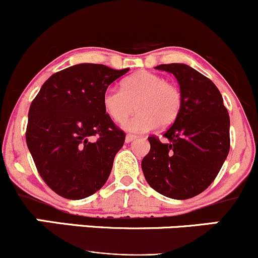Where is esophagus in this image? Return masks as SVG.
Wrapping results in <instances>:
<instances>
[{
  "mask_svg": "<svg viewBox=\"0 0 258 258\" xmlns=\"http://www.w3.org/2000/svg\"><path fill=\"white\" fill-rule=\"evenodd\" d=\"M137 139V137H135V135H132V134H128L125 137V143H132L133 140H135Z\"/></svg>",
  "mask_w": 258,
  "mask_h": 258,
  "instance_id": "34e87169",
  "label": "esophagus"
}]
</instances>
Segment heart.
Wrapping results in <instances>:
<instances>
[{
	"label": "heart",
	"mask_w": 258,
	"mask_h": 258,
	"mask_svg": "<svg viewBox=\"0 0 258 258\" xmlns=\"http://www.w3.org/2000/svg\"><path fill=\"white\" fill-rule=\"evenodd\" d=\"M105 113L115 123H124V129L143 133L155 128H168L179 116L182 105L181 92L164 77L151 72H138L124 79L120 90L107 89L102 98ZM136 107H134V105Z\"/></svg>",
	"instance_id": "b5f03b06"
}]
</instances>
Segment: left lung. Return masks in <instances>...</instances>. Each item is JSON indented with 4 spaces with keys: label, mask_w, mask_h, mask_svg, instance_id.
Segmentation results:
<instances>
[{
    "label": "left lung",
    "mask_w": 258,
    "mask_h": 258,
    "mask_svg": "<svg viewBox=\"0 0 258 258\" xmlns=\"http://www.w3.org/2000/svg\"><path fill=\"white\" fill-rule=\"evenodd\" d=\"M172 73L182 97L179 116L163 137H149L150 151L142 169L148 184L175 200H186L206 190L219 174L230 151V116L211 81L182 63L160 64Z\"/></svg>",
    "instance_id": "left-lung-1"
}]
</instances>
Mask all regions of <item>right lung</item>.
I'll list each match as a JSON object with an SVG mask.
<instances>
[{
  "instance_id": "add662e5",
  "label": "right lung",
  "mask_w": 258,
  "mask_h": 258,
  "mask_svg": "<svg viewBox=\"0 0 258 258\" xmlns=\"http://www.w3.org/2000/svg\"><path fill=\"white\" fill-rule=\"evenodd\" d=\"M128 71L72 66L50 76L31 103L27 147L43 181L62 198H88L107 182L125 133L105 114L102 98Z\"/></svg>"
}]
</instances>
